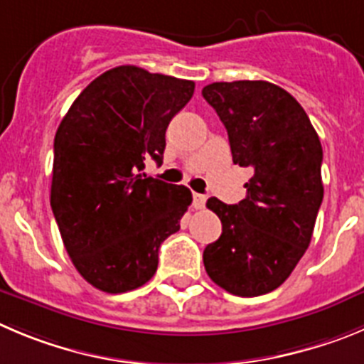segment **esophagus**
I'll list each match as a JSON object with an SVG mask.
<instances>
[{
    "mask_svg": "<svg viewBox=\"0 0 364 364\" xmlns=\"http://www.w3.org/2000/svg\"><path fill=\"white\" fill-rule=\"evenodd\" d=\"M206 199H208V198H206L205 193H193V208H196V210L205 208Z\"/></svg>",
    "mask_w": 364,
    "mask_h": 364,
    "instance_id": "34e87169",
    "label": "esophagus"
}]
</instances>
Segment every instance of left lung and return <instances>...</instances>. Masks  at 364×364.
<instances>
[{"label": "left lung", "mask_w": 364, "mask_h": 364, "mask_svg": "<svg viewBox=\"0 0 364 364\" xmlns=\"http://www.w3.org/2000/svg\"><path fill=\"white\" fill-rule=\"evenodd\" d=\"M203 97L228 131L233 163L253 171L239 205L206 203L223 233L203 262L224 291L260 296L289 278L311 244L323 201L320 138L296 98L266 80L213 82Z\"/></svg>", "instance_id": "8db88e82"}]
</instances>
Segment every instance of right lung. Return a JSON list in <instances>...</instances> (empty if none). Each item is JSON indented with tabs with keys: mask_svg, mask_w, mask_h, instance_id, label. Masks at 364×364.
Wrapping results in <instances>:
<instances>
[{
	"mask_svg": "<svg viewBox=\"0 0 364 364\" xmlns=\"http://www.w3.org/2000/svg\"><path fill=\"white\" fill-rule=\"evenodd\" d=\"M196 84L138 66L105 71L75 98L53 141L52 205L64 247L104 293L141 287L192 192L140 174L163 161L165 131Z\"/></svg>",
	"mask_w": 364,
	"mask_h": 364,
	"instance_id": "1",
	"label": "right lung"
}]
</instances>
